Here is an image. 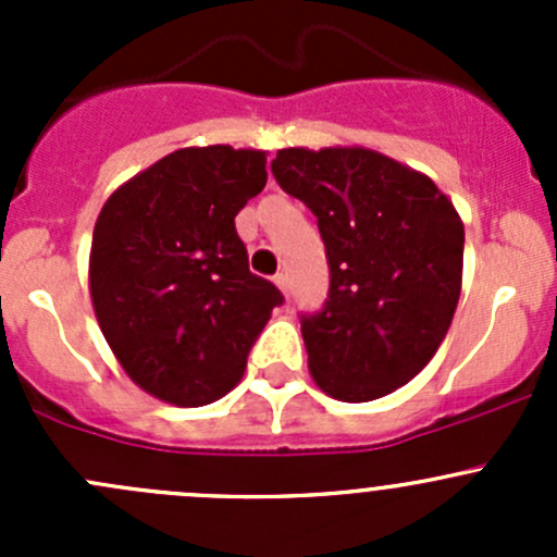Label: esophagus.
Instances as JSON below:
<instances>
[{
  "label": "esophagus",
  "mask_w": 557,
  "mask_h": 557,
  "mask_svg": "<svg viewBox=\"0 0 557 557\" xmlns=\"http://www.w3.org/2000/svg\"><path fill=\"white\" fill-rule=\"evenodd\" d=\"M274 285H277V288L283 290L285 299H288V296H290V280H288V274H285V272L274 274Z\"/></svg>",
  "instance_id": "obj_1"
}]
</instances>
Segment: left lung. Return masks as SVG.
I'll use <instances>...</instances> for the list:
<instances>
[{
	"instance_id": "1",
	"label": "left lung",
	"mask_w": 557,
	"mask_h": 557,
	"mask_svg": "<svg viewBox=\"0 0 557 557\" xmlns=\"http://www.w3.org/2000/svg\"><path fill=\"white\" fill-rule=\"evenodd\" d=\"M285 194L318 218L329 299L301 314L310 374L339 401H374L434 358L463 274V223L425 174L367 148H285Z\"/></svg>"
}]
</instances>
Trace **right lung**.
<instances>
[{
  "mask_svg": "<svg viewBox=\"0 0 557 557\" xmlns=\"http://www.w3.org/2000/svg\"><path fill=\"white\" fill-rule=\"evenodd\" d=\"M267 153L183 148L123 183L94 226L88 283L107 345L150 396L205 407L243 380L283 294L247 267L234 218Z\"/></svg>",
  "mask_w": 557,
  "mask_h": 557,
  "instance_id": "1",
  "label": "right lung"
}]
</instances>
